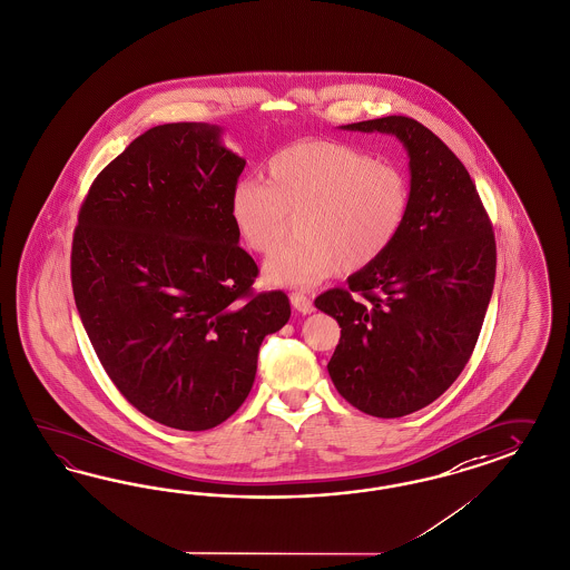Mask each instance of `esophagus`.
Here are the masks:
<instances>
[{
  "label": "esophagus",
  "instance_id": "34e87169",
  "mask_svg": "<svg viewBox=\"0 0 570 570\" xmlns=\"http://www.w3.org/2000/svg\"><path fill=\"white\" fill-rule=\"evenodd\" d=\"M291 303H293L294 309L303 315H307L313 311V301L305 293H293L291 294Z\"/></svg>",
  "mask_w": 570,
  "mask_h": 570
}]
</instances>
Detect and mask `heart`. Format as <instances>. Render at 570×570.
I'll list each match as a JSON object with an SVG mask.
<instances>
[{
  "mask_svg": "<svg viewBox=\"0 0 570 570\" xmlns=\"http://www.w3.org/2000/svg\"><path fill=\"white\" fill-rule=\"evenodd\" d=\"M410 181L395 165L330 139H305L267 163V181L240 179L229 200L248 248L272 255L301 217L303 242L265 263L276 286L307 288L334 272H362L397 240L410 210Z\"/></svg>",
  "mask_w": 570,
  "mask_h": 570,
  "instance_id": "1",
  "label": "heart"
}]
</instances>
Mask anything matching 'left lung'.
<instances>
[{
  "instance_id": "left-lung-1",
  "label": "left lung",
  "mask_w": 570,
  "mask_h": 570,
  "mask_svg": "<svg viewBox=\"0 0 570 570\" xmlns=\"http://www.w3.org/2000/svg\"><path fill=\"white\" fill-rule=\"evenodd\" d=\"M343 129L397 136L412 200L393 246L315 307L341 326L328 363L336 391L363 414L401 417L466 367L493 293L495 236L466 167L429 127L395 115Z\"/></svg>"
}]
</instances>
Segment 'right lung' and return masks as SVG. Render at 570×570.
<instances>
[{
  "label": "right lung",
  "instance_id": "1",
  "mask_svg": "<svg viewBox=\"0 0 570 570\" xmlns=\"http://www.w3.org/2000/svg\"><path fill=\"white\" fill-rule=\"evenodd\" d=\"M208 122H167L94 179L70 279L91 346L141 414L208 431L248 397L259 346L291 317L282 291L253 294L229 200L246 160Z\"/></svg>",
  "mask_w": 570,
  "mask_h": 570
}]
</instances>
